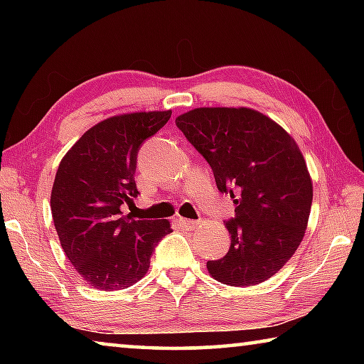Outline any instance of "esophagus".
Masks as SVG:
<instances>
[{"label":"esophagus","mask_w":364,"mask_h":364,"mask_svg":"<svg viewBox=\"0 0 364 364\" xmlns=\"http://www.w3.org/2000/svg\"><path fill=\"white\" fill-rule=\"evenodd\" d=\"M178 221H180V226L184 228V230H194V228L199 225V223H197V221L188 220V218H180Z\"/></svg>","instance_id":"1"}]
</instances>
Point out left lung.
<instances>
[{
    "label": "left lung",
    "mask_w": 364,
    "mask_h": 364,
    "mask_svg": "<svg viewBox=\"0 0 364 364\" xmlns=\"http://www.w3.org/2000/svg\"><path fill=\"white\" fill-rule=\"evenodd\" d=\"M176 127L212 167L220 193L236 204L226 223L230 250L207 262L208 273L236 287L269 279L295 254L310 217L313 183L300 147L249 107H197L178 115Z\"/></svg>",
    "instance_id": "1"
}]
</instances>
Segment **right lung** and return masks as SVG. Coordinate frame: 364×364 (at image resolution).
<instances>
[{
	"mask_svg": "<svg viewBox=\"0 0 364 364\" xmlns=\"http://www.w3.org/2000/svg\"><path fill=\"white\" fill-rule=\"evenodd\" d=\"M170 117L171 110L109 117L60 160L51 191L54 226L67 258L93 289L120 291L138 282L154 247L171 232L168 220H133L120 210L138 196L141 143Z\"/></svg>",
	"mask_w": 364,
	"mask_h": 364,
	"instance_id": "add662e5",
	"label": "right lung"
}]
</instances>
